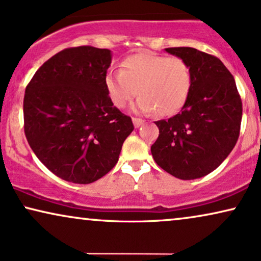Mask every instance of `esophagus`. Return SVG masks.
<instances>
[{"instance_id":"34e87169","label":"esophagus","mask_w":261,"mask_h":261,"mask_svg":"<svg viewBox=\"0 0 261 261\" xmlns=\"http://www.w3.org/2000/svg\"><path fill=\"white\" fill-rule=\"evenodd\" d=\"M133 123L135 128H139L144 124V120H141V118H138V117H133Z\"/></svg>"}]
</instances>
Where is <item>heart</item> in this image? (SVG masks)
<instances>
[{"mask_svg":"<svg viewBox=\"0 0 261 261\" xmlns=\"http://www.w3.org/2000/svg\"><path fill=\"white\" fill-rule=\"evenodd\" d=\"M104 85L118 109L126 108L138 91V111L170 116L187 101L193 75L191 66L182 57L140 53L126 57L121 70H110Z\"/></svg>","mask_w":261,"mask_h":261,"instance_id":"heart-1","label":"heart"}]
</instances>
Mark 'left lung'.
<instances>
[{
    "label": "left lung",
    "mask_w": 261,
    "mask_h": 261,
    "mask_svg": "<svg viewBox=\"0 0 261 261\" xmlns=\"http://www.w3.org/2000/svg\"><path fill=\"white\" fill-rule=\"evenodd\" d=\"M192 69L193 85L182 110L160 128L151 146L153 160L181 180L202 177L218 168L236 145L242 101L234 76L218 57L194 48H168Z\"/></svg>",
    "instance_id": "left-lung-1"
}]
</instances>
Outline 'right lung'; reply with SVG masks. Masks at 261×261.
Returning <instances> with one entry per match:
<instances>
[{
  "instance_id": "obj_1",
  "label": "right lung",
  "mask_w": 261,
  "mask_h": 261,
  "mask_svg": "<svg viewBox=\"0 0 261 261\" xmlns=\"http://www.w3.org/2000/svg\"><path fill=\"white\" fill-rule=\"evenodd\" d=\"M110 50L67 48L44 62L27 84L23 130L38 160L73 184L99 180L117 163L134 129L108 96Z\"/></svg>"
}]
</instances>
